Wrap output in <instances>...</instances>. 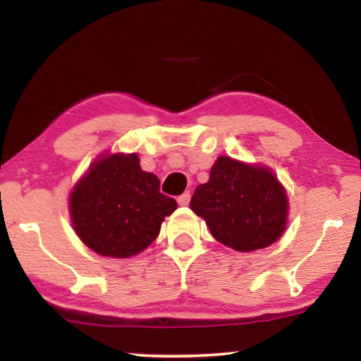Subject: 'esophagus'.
<instances>
[{
  "label": "esophagus",
  "mask_w": 361,
  "mask_h": 361,
  "mask_svg": "<svg viewBox=\"0 0 361 361\" xmlns=\"http://www.w3.org/2000/svg\"><path fill=\"white\" fill-rule=\"evenodd\" d=\"M189 200H191V192L186 191L185 194H181L180 197H178V204H180L181 207H186V205L189 204Z\"/></svg>",
  "instance_id": "obj_1"
}]
</instances>
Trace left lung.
Instances as JSON below:
<instances>
[{
	"label": "left lung",
	"instance_id": "1",
	"mask_svg": "<svg viewBox=\"0 0 361 361\" xmlns=\"http://www.w3.org/2000/svg\"><path fill=\"white\" fill-rule=\"evenodd\" d=\"M189 207L218 242L235 252L272 245L288 221V195L272 170L229 156L216 159L209 181L195 188Z\"/></svg>",
	"mask_w": 361,
	"mask_h": 361
}]
</instances>
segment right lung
<instances>
[{"instance_id": "obj_1", "label": "right lung", "mask_w": 361, "mask_h": 361, "mask_svg": "<svg viewBox=\"0 0 361 361\" xmlns=\"http://www.w3.org/2000/svg\"><path fill=\"white\" fill-rule=\"evenodd\" d=\"M159 178L140 167L135 152H105L70 192V218L79 239L108 258H132L156 240L175 199L159 191Z\"/></svg>"}]
</instances>
